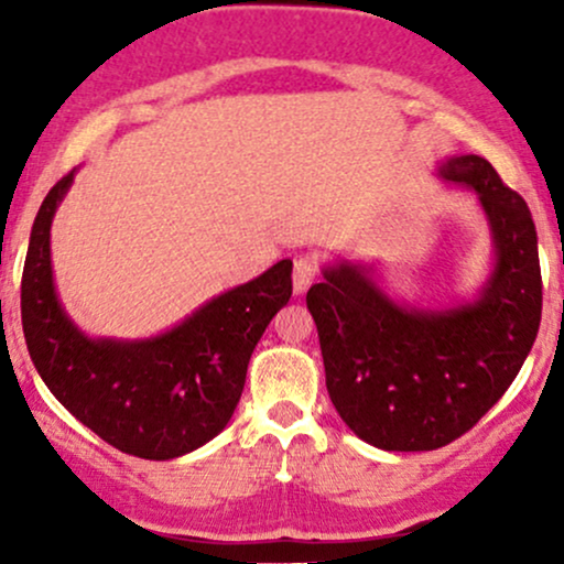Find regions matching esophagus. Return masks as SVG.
I'll use <instances>...</instances> for the list:
<instances>
[{
    "mask_svg": "<svg viewBox=\"0 0 564 564\" xmlns=\"http://www.w3.org/2000/svg\"><path fill=\"white\" fill-rule=\"evenodd\" d=\"M318 273L321 264L315 257H300V260L294 262V294H304V291L318 281Z\"/></svg>",
    "mask_w": 564,
    "mask_h": 564,
    "instance_id": "1",
    "label": "esophagus"
}]
</instances>
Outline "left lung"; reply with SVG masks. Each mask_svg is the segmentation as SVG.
Wrapping results in <instances>:
<instances>
[{
  "instance_id": "8db88e82",
  "label": "left lung",
  "mask_w": 564,
  "mask_h": 564,
  "mask_svg": "<svg viewBox=\"0 0 564 564\" xmlns=\"http://www.w3.org/2000/svg\"><path fill=\"white\" fill-rule=\"evenodd\" d=\"M437 177L475 191L494 270L475 300L440 310L392 300L360 262L323 268L307 291L328 398L381 451H435L469 432L520 373L541 323L539 236L528 204L482 156H451Z\"/></svg>"
}]
</instances>
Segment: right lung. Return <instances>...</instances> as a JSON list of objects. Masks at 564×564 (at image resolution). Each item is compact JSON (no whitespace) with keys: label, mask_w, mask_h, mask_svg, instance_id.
<instances>
[{"label":"right lung","mask_w":564,"mask_h":564,"mask_svg":"<svg viewBox=\"0 0 564 564\" xmlns=\"http://www.w3.org/2000/svg\"><path fill=\"white\" fill-rule=\"evenodd\" d=\"M74 174L55 183L31 228L21 281L29 355L63 408L108 445L151 462L185 456L228 426L251 352L291 296V260L151 339H93L57 300L50 260V228Z\"/></svg>","instance_id":"add662e5"}]
</instances>
